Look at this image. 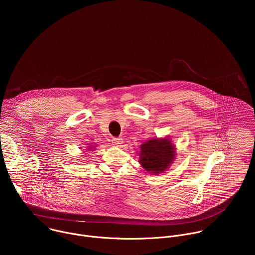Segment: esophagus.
<instances>
[{"instance_id":"34e87169","label":"esophagus","mask_w":255,"mask_h":255,"mask_svg":"<svg viewBox=\"0 0 255 255\" xmlns=\"http://www.w3.org/2000/svg\"><path fill=\"white\" fill-rule=\"evenodd\" d=\"M112 143L113 145H115V146H121V144L123 143V139L118 137V138H113L112 139Z\"/></svg>"}]
</instances>
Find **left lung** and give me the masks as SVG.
Segmentation results:
<instances>
[{"label":"left lung","mask_w":255,"mask_h":255,"mask_svg":"<svg viewBox=\"0 0 255 255\" xmlns=\"http://www.w3.org/2000/svg\"><path fill=\"white\" fill-rule=\"evenodd\" d=\"M175 156V146L168 138H153L140 145L139 162L151 174L164 172Z\"/></svg>","instance_id":"1"}]
</instances>
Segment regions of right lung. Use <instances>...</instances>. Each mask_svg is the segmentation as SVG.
<instances>
[{
  "instance_id": "obj_1",
  "label": "right lung",
  "mask_w": 255,
  "mask_h": 255,
  "mask_svg": "<svg viewBox=\"0 0 255 255\" xmlns=\"http://www.w3.org/2000/svg\"><path fill=\"white\" fill-rule=\"evenodd\" d=\"M92 148H94V149H95V147H94V146H89L87 149H88V150H92Z\"/></svg>"
}]
</instances>
